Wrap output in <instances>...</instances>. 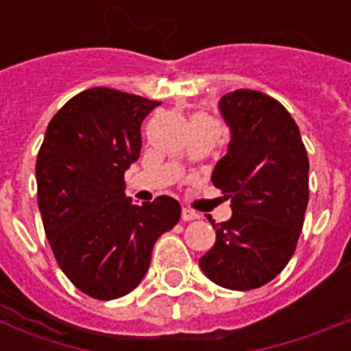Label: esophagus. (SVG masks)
Returning <instances> with one entry per match:
<instances>
[{
	"mask_svg": "<svg viewBox=\"0 0 351 351\" xmlns=\"http://www.w3.org/2000/svg\"><path fill=\"white\" fill-rule=\"evenodd\" d=\"M180 218H182V221H191V220H197L199 214L193 213V210H190V208H182V214H180Z\"/></svg>",
	"mask_w": 351,
	"mask_h": 351,
	"instance_id": "esophagus-1",
	"label": "esophagus"
}]
</instances>
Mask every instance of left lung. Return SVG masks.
<instances>
[{"instance_id": "1", "label": "left lung", "mask_w": 351, "mask_h": 351, "mask_svg": "<svg viewBox=\"0 0 351 351\" xmlns=\"http://www.w3.org/2000/svg\"><path fill=\"white\" fill-rule=\"evenodd\" d=\"M231 128L213 184L233 216L214 223L216 243L199 265L218 286L246 291L276 278L293 256L308 205V156L282 103L258 90L220 99Z\"/></svg>"}]
</instances>
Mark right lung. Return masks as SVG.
Returning <instances> with one entry per match:
<instances>
[{
  "instance_id": "obj_1",
  "label": "right lung",
  "mask_w": 351,
  "mask_h": 351,
  "mask_svg": "<svg viewBox=\"0 0 351 351\" xmlns=\"http://www.w3.org/2000/svg\"><path fill=\"white\" fill-rule=\"evenodd\" d=\"M158 105L112 88L84 90L50 120L37 154V203L50 248L92 299L133 291L156 241L180 220L173 197L137 206L123 193V173L141 154V123Z\"/></svg>"
}]
</instances>
